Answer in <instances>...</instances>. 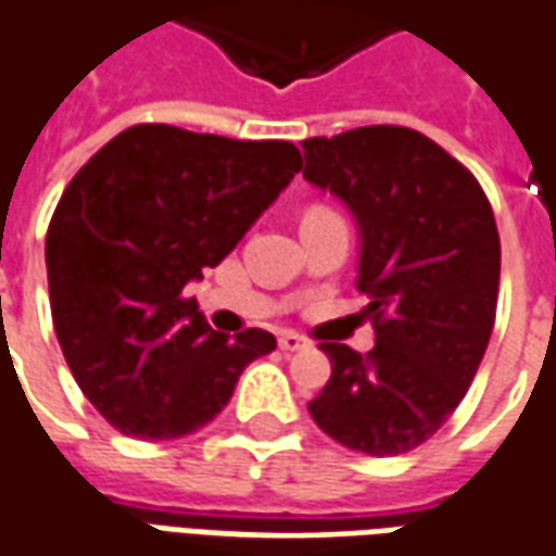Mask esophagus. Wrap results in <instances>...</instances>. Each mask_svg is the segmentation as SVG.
<instances>
[{
    "instance_id": "34e87169",
    "label": "esophagus",
    "mask_w": 556,
    "mask_h": 556,
    "mask_svg": "<svg viewBox=\"0 0 556 556\" xmlns=\"http://www.w3.org/2000/svg\"><path fill=\"white\" fill-rule=\"evenodd\" d=\"M309 340L306 337H301V333H294V331H286V333H279V349L282 352H304V349H309Z\"/></svg>"
}]
</instances>
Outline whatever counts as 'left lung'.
<instances>
[{"label":"left lung","mask_w":556,"mask_h":556,"mask_svg":"<svg viewBox=\"0 0 556 556\" xmlns=\"http://www.w3.org/2000/svg\"><path fill=\"white\" fill-rule=\"evenodd\" d=\"M304 159L306 180L343 198L358 219V289L376 331L367 355L321 343L331 379L309 415L352 452H413L460 406L494 331L491 201L469 168L406 126L306 138Z\"/></svg>","instance_id":"8db88e82"}]
</instances>
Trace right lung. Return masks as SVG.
Returning <instances> with one entry per match:
<instances>
[{
	"instance_id": "right-lung-1",
	"label": "right lung",
	"mask_w": 556,
	"mask_h": 556,
	"mask_svg": "<svg viewBox=\"0 0 556 556\" xmlns=\"http://www.w3.org/2000/svg\"><path fill=\"white\" fill-rule=\"evenodd\" d=\"M301 168L291 141L141 123L65 186L45 243L53 328L80 391L119 433H195L243 367L277 349L262 328L211 331L186 282L219 265Z\"/></svg>"
}]
</instances>
